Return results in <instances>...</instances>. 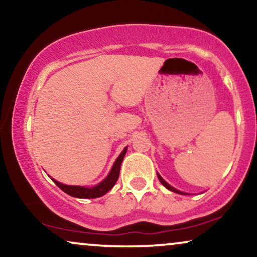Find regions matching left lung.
Instances as JSON below:
<instances>
[{
  "instance_id": "obj_1",
  "label": "left lung",
  "mask_w": 257,
  "mask_h": 257,
  "mask_svg": "<svg viewBox=\"0 0 257 257\" xmlns=\"http://www.w3.org/2000/svg\"><path fill=\"white\" fill-rule=\"evenodd\" d=\"M157 177H159L160 182H161V183H162V184H163V186L167 188V189L172 190V191H174V193H177V194H182V195H187L186 193H182V191L177 190V189H175V188H174V187H172V186H169V184H168V183H167V182H166V181H164V180L162 179V177H161V176L159 175V174H157Z\"/></svg>"
}]
</instances>
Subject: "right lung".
<instances>
[{
	"label": "right lung",
	"instance_id": "1",
	"mask_svg": "<svg viewBox=\"0 0 257 257\" xmlns=\"http://www.w3.org/2000/svg\"><path fill=\"white\" fill-rule=\"evenodd\" d=\"M125 153H126V147L123 149V152L119 154L117 160L115 161L111 172L109 173V175L107 177H105V180H103L100 184H97V186H95L93 188H85V187H80V186H67V184L57 182V181H55L54 179L51 180L54 181V183L56 184L60 189H62L64 193L70 195V196L73 197L96 198V197L103 196V195L107 194L108 191L115 186V183L117 182L118 176H119V170H121V163L123 159H124Z\"/></svg>",
	"mask_w": 257,
	"mask_h": 257
}]
</instances>
